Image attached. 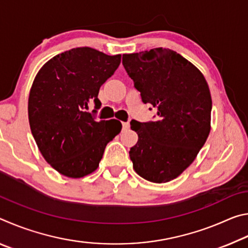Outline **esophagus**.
<instances>
[{
    "instance_id": "34e87169",
    "label": "esophagus",
    "mask_w": 248,
    "mask_h": 248,
    "mask_svg": "<svg viewBox=\"0 0 248 248\" xmlns=\"http://www.w3.org/2000/svg\"><path fill=\"white\" fill-rule=\"evenodd\" d=\"M130 127V124L129 123H123V128L124 130H128Z\"/></svg>"
}]
</instances>
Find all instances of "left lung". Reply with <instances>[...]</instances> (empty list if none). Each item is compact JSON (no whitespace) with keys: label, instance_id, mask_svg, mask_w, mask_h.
<instances>
[{"label":"left lung","instance_id":"8db88e82","mask_svg":"<svg viewBox=\"0 0 248 248\" xmlns=\"http://www.w3.org/2000/svg\"><path fill=\"white\" fill-rule=\"evenodd\" d=\"M123 64L142 102L157 109L155 121H131L139 137L129 152L133 170L149 182H170L195 161L208 139V83L197 66L170 49L124 54Z\"/></svg>","mask_w":248,"mask_h":248}]
</instances>
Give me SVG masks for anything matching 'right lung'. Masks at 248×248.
Instances as JSON below:
<instances>
[{
  "label": "right lung",
  "mask_w": 248,
  "mask_h": 248,
  "mask_svg": "<svg viewBox=\"0 0 248 248\" xmlns=\"http://www.w3.org/2000/svg\"><path fill=\"white\" fill-rule=\"evenodd\" d=\"M121 54L90 47L57 54L41 66L28 97L31 133L44 158L61 175L81 178L97 170L105 148L120 132L116 119L96 121L85 109L115 73Z\"/></svg>",
  "instance_id": "right-lung-1"
}]
</instances>
